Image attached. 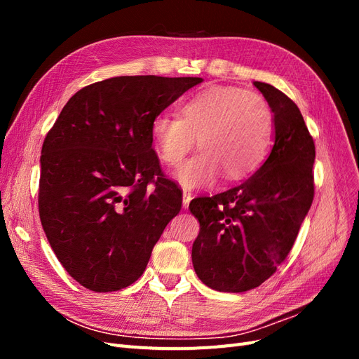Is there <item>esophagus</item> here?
<instances>
[{
	"label": "esophagus",
	"mask_w": 359,
	"mask_h": 359,
	"mask_svg": "<svg viewBox=\"0 0 359 359\" xmlns=\"http://www.w3.org/2000/svg\"><path fill=\"white\" fill-rule=\"evenodd\" d=\"M191 193L190 191H187V190H184L182 191V206H184V208H189V203L191 202Z\"/></svg>",
	"instance_id": "obj_1"
}]
</instances>
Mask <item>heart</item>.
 <instances>
[{"mask_svg": "<svg viewBox=\"0 0 359 359\" xmlns=\"http://www.w3.org/2000/svg\"><path fill=\"white\" fill-rule=\"evenodd\" d=\"M274 132V115L260 94L238 86H211L181 106V116L157 115L151 135L160 160L178 166L198 139L201 153L177 170L187 189L208 186L224 173L241 180L262 165Z\"/></svg>", "mask_w": 359, "mask_h": 359, "instance_id": "obj_1", "label": "heart"}]
</instances>
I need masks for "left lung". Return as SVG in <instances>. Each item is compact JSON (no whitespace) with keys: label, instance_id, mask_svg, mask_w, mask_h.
Listing matches in <instances>:
<instances>
[{"label":"left lung","instance_id":"left-lung-1","mask_svg":"<svg viewBox=\"0 0 359 359\" xmlns=\"http://www.w3.org/2000/svg\"><path fill=\"white\" fill-rule=\"evenodd\" d=\"M274 114V145L240 186L190 202L201 224L191 248L198 277L219 292H245L273 276L310 210L316 151L304 118L286 94L255 82Z\"/></svg>","mask_w":359,"mask_h":359}]
</instances>
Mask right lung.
Instances as JSON below:
<instances>
[{
  "label": "right lung",
  "mask_w": 359,
  "mask_h": 359,
  "mask_svg": "<svg viewBox=\"0 0 359 359\" xmlns=\"http://www.w3.org/2000/svg\"><path fill=\"white\" fill-rule=\"evenodd\" d=\"M202 78L116 76L79 90L41 147L39 212L61 265L94 292L124 289L182 203L153 149L154 118Z\"/></svg>",
  "instance_id": "1"
}]
</instances>
